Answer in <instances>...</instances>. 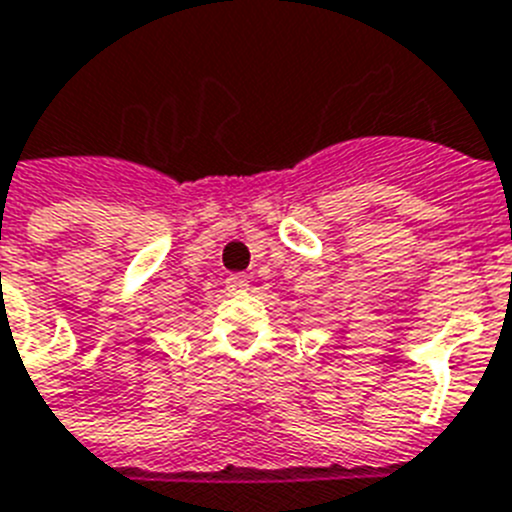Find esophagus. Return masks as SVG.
<instances>
[{"mask_svg": "<svg viewBox=\"0 0 512 512\" xmlns=\"http://www.w3.org/2000/svg\"><path fill=\"white\" fill-rule=\"evenodd\" d=\"M225 290L227 292L248 290V277H246V274H230V277L225 279Z\"/></svg>", "mask_w": 512, "mask_h": 512, "instance_id": "34e87169", "label": "esophagus"}]
</instances>
